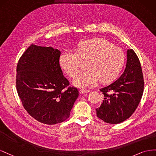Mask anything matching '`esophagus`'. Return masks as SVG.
I'll return each mask as SVG.
<instances>
[{"instance_id":"1","label":"esophagus","mask_w":156,"mask_h":156,"mask_svg":"<svg viewBox=\"0 0 156 156\" xmlns=\"http://www.w3.org/2000/svg\"><path fill=\"white\" fill-rule=\"evenodd\" d=\"M90 90H84V89H82V90H80V93L81 94H84V93H90Z\"/></svg>"}]
</instances>
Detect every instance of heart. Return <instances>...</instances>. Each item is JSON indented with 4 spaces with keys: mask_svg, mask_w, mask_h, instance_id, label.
<instances>
[{
    "mask_svg": "<svg viewBox=\"0 0 156 156\" xmlns=\"http://www.w3.org/2000/svg\"><path fill=\"white\" fill-rule=\"evenodd\" d=\"M59 61L62 68L70 76L79 72L83 61H89V70L79 73L73 80L75 86L87 88L95 86L100 80L103 83L114 80L123 69L126 55L122 49L106 40L95 38L83 42L78 51L65 50Z\"/></svg>",
    "mask_w": 156,
    "mask_h": 156,
    "instance_id": "b5f03b06",
    "label": "heart"
}]
</instances>
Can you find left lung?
I'll return each mask as SVG.
<instances>
[{"label": "left lung", "instance_id": "8db88e82", "mask_svg": "<svg viewBox=\"0 0 156 156\" xmlns=\"http://www.w3.org/2000/svg\"><path fill=\"white\" fill-rule=\"evenodd\" d=\"M100 91L104 99L96 111L103 121L119 123L135 112L143 94L144 79L140 61L132 49L127 51L126 67L121 76Z\"/></svg>", "mask_w": 156, "mask_h": 156}]
</instances>
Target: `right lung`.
<instances>
[{
    "instance_id": "1",
    "label": "right lung",
    "mask_w": 156,
    "mask_h": 156,
    "mask_svg": "<svg viewBox=\"0 0 156 156\" xmlns=\"http://www.w3.org/2000/svg\"><path fill=\"white\" fill-rule=\"evenodd\" d=\"M61 51L31 44L17 65L16 88L24 108L39 122L53 125L67 119L78 90L59 65Z\"/></svg>"
}]
</instances>
